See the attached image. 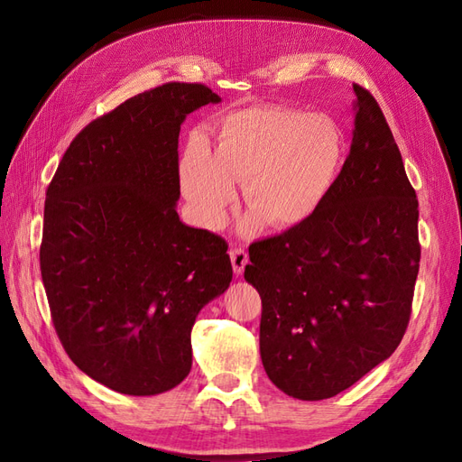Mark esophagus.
<instances>
[{
    "label": "esophagus",
    "instance_id": "esophagus-1",
    "mask_svg": "<svg viewBox=\"0 0 462 462\" xmlns=\"http://www.w3.org/2000/svg\"><path fill=\"white\" fill-rule=\"evenodd\" d=\"M230 262H232V269L236 275H242L244 273V267L250 262V257H247L244 247H232L230 250Z\"/></svg>",
    "mask_w": 462,
    "mask_h": 462
}]
</instances>
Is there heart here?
<instances>
[{
    "label": "heart",
    "mask_w": 462,
    "mask_h": 462,
    "mask_svg": "<svg viewBox=\"0 0 462 462\" xmlns=\"http://www.w3.org/2000/svg\"><path fill=\"white\" fill-rule=\"evenodd\" d=\"M346 144L329 116L259 107L224 118L208 153L193 142L180 162L181 191L205 226H218L244 183L250 224L292 228L320 208L344 165Z\"/></svg>",
    "instance_id": "1"
}]
</instances>
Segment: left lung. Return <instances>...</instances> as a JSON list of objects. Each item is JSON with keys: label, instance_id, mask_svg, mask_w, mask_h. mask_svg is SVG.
<instances>
[{"label": "left lung", "instance_id": "left-lung-1", "mask_svg": "<svg viewBox=\"0 0 462 462\" xmlns=\"http://www.w3.org/2000/svg\"><path fill=\"white\" fill-rule=\"evenodd\" d=\"M349 156L314 215L250 245L267 376L299 400L339 394L388 359L411 314L418 197L376 99L353 84Z\"/></svg>", "mask_w": 462, "mask_h": 462}]
</instances>
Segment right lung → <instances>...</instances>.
I'll use <instances>...</instances> for the list:
<instances>
[{"label":"right lung","mask_w":462,"mask_h":462,"mask_svg":"<svg viewBox=\"0 0 462 462\" xmlns=\"http://www.w3.org/2000/svg\"><path fill=\"white\" fill-rule=\"evenodd\" d=\"M220 97L158 86L97 116L46 189L41 275L62 347L115 393L153 396L191 371L200 309L228 289V244L180 220V130Z\"/></svg>","instance_id":"right-lung-1"}]
</instances>
